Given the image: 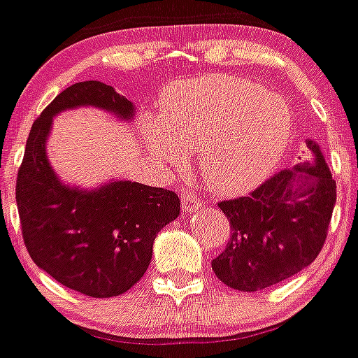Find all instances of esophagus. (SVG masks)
Here are the masks:
<instances>
[{
    "label": "esophagus",
    "mask_w": 358,
    "mask_h": 358,
    "mask_svg": "<svg viewBox=\"0 0 358 358\" xmlns=\"http://www.w3.org/2000/svg\"><path fill=\"white\" fill-rule=\"evenodd\" d=\"M181 202H182V213L185 214H192L193 210H196L200 207V200L196 199V196H193L192 193H188V195H182Z\"/></svg>",
    "instance_id": "obj_1"
}]
</instances>
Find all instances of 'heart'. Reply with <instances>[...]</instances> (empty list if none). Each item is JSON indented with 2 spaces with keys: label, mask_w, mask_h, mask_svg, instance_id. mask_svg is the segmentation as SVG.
Listing matches in <instances>:
<instances>
[{
  "label": "heart",
  "mask_w": 358,
  "mask_h": 358,
  "mask_svg": "<svg viewBox=\"0 0 358 358\" xmlns=\"http://www.w3.org/2000/svg\"><path fill=\"white\" fill-rule=\"evenodd\" d=\"M144 137L163 169L181 172L186 151L199 152L210 192L243 195L260 185L287 151L292 112L287 101L258 84L224 73L173 83L148 114Z\"/></svg>",
  "instance_id": "heart-1"
}]
</instances>
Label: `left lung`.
I'll return each instance as SVG.
<instances>
[{
	"label": "left lung",
	"instance_id": "1",
	"mask_svg": "<svg viewBox=\"0 0 358 358\" xmlns=\"http://www.w3.org/2000/svg\"><path fill=\"white\" fill-rule=\"evenodd\" d=\"M313 162L272 176L250 196L220 202L230 221V241L213 271L239 292H258L308 267L322 251L336 203L322 149L306 141Z\"/></svg>",
	"mask_w": 358,
	"mask_h": 358
}]
</instances>
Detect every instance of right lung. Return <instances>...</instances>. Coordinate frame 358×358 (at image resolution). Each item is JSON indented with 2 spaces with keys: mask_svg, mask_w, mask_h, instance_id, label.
Masks as SVG:
<instances>
[{
  "mask_svg": "<svg viewBox=\"0 0 358 358\" xmlns=\"http://www.w3.org/2000/svg\"><path fill=\"white\" fill-rule=\"evenodd\" d=\"M94 107L134 121L135 105L100 80L66 87L33 122L17 176L15 200L29 257L57 283L87 297H117L151 264L152 243L181 210L163 188L112 179L96 188L70 186L47 156L52 119L64 110Z\"/></svg>",
  "mask_w": 358,
  "mask_h": 358,
  "instance_id": "1",
  "label": "right lung"
}]
</instances>
